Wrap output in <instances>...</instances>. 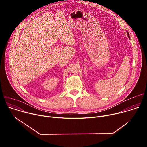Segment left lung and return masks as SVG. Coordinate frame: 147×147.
Instances as JSON below:
<instances>
[{"mask_svg":"<svg viewBox=\"0 0 147 147\" xmlns=\"http://www.w3.org/2000/svg\"><path fill=\"white\" fill-rule=\"evenodd\" d=\"M127 35H128V36H129V38H130V36H129V32H128V31H127Z\"/></svg>","mask_w":147,"mask_h":147,"instance_id":"left-lung-1","label":"left lung"}]
</instances>
